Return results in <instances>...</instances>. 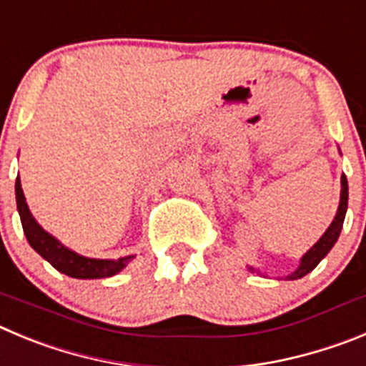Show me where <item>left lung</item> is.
<instances>
[{
    "instance_id": "8db88e82",
    "label": "left lung",
    "mask_w": 366,
    "mask_h": 366,
    "mask_svg": "<svg viewBox=\"0 0 366 366\" xmlns=\"http://www.w3.org/2000/svg\"><path fill=\"white\" fill-rule=\"evenodd\" d=\"M341 186H343V189H341V200H339V207H337V215H335V219L332 220V224L328 226V229L325 232V235L321 237V239L315 242L314 246H312L308 252L302 255L301 259V264H299V268L295 269L292 275H288L286 279H290V281H294V279H301L305 277L306 273H310L312 269L315 268V266L319 264V262L327 257V253L330 252L332 246L335 244V240L339 239V233H341V228H343V220H345V215H347V207H348V182H347V177H341ZM253 272V268H249Z\"/></svg>"
}]
</instances>
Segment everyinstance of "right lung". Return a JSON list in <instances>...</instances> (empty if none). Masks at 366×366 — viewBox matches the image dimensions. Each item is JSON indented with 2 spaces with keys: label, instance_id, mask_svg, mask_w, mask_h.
Segmentation results:
<instances>
[{
  "label": "right lung",
  "instance_id": "1",
  "mask_svg": "<svg viewBox=\"0 0 366 366\" xmlns=\"http://www.w3.org/2000/svg\"><path fill=\"white\" fill-rule=\"evenodd\" d=\"M16 202H18L19 219H21L23 232H25L29 244H31L39 255L44 257L45 261L51 262L58 272L65 273V275H69V277H74V279L111 277V275L120 272V269L124 268L131 259H133V255L122 257V259H117V261L87 259V257L78 255V253L71 252V249L65 248L64 244H60L54 237L49 235L45 229H41V226H39V224L34 220V217L31 215L27 202H25V195H23L19 177L16 179Z\"/></svg>",
  "mask_w": 366,
  "mask_h": 366
}]
</instances>
